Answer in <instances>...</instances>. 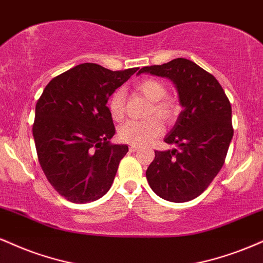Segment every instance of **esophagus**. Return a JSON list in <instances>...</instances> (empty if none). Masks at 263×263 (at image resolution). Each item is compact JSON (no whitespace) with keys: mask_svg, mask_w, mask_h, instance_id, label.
<instances>
[{"mask_svg":"<svg viewBox=\"0 0 263 263\" xmlns=\"http://www.w3.org/2000/svg\"><path fill=\"white\" fill-rule=\"evenodd\" d=\"M137 151H138L137 145H134V144L129 145V152H132V153H135V152H137Z\"/></svg>","mask_w":263,"mask_h":263,"instance_id":"obj_1","label":"esophagus"}]
</instances>
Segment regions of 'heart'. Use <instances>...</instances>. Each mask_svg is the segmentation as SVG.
<instances>
[{
	"instance_id": "obj_1",
	"label": "heart",
	"mask_w": 263,
	"mask_h": 263,
	"mask_svg": "<svg viewBox=\"0 0 263 263\" xmlns=\"http://www.w3.org/2000/svg\"><path fill=\"white\" fill-rule=\"evenodd\" d=\"M136 90L140 91L151 101L147 115L158 116L162 121L170 123L176 119L179 106L173 98L166 96V87L163 82L154 78H145L136 84ZM109 110L114 120H121L125 114V93L121 89L114 91L109 99ZM156 117L142 121L128 120L119 128V137L122 142L134 145L147 144L163 131V125Z\"/></svg>"
}]
</instances>
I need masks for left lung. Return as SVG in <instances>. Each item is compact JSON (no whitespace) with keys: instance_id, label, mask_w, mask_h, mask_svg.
Segmentation results:
<instances>
[{"instance_id":"left-lung-1","label":"left lung","mask_w":263,"mask_h":263,"mask_svg":"<svg viewBox=\"0 0 263 263\" xmlns=\"http://www.w3.org/2000/svg\"><path fill=\"white\" fill-rule=\"evenodd\" d=\"M138 73L169 78L182 106L164 138L176 148L156 151L145 172L148 183L166 201L194 200L210 186L226 160L234 135L230 101L214 76L187 59L147 66Z\"/></svg>"}]
</instances>
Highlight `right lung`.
I'll use <instances>...</instances> for the list:
<instances>
[{
	"label": "right lung",
	"instance_id": "1",
	"mask_svg": "<svg viewBox=\"0 0 263 263\" xmlns=\"http://www.w3.org/2000/svg\"><path fill=\"white\" fill-rule=\"evenodd\" d=\"M82 63L52 78L35 106L37 159L52 187L73 203L99 200L111 187L126 144L115 135L109 97L137 71Z\"/></svg>",
	"mask_w": 263,
	"mask_h": 263
}]
</instances>
